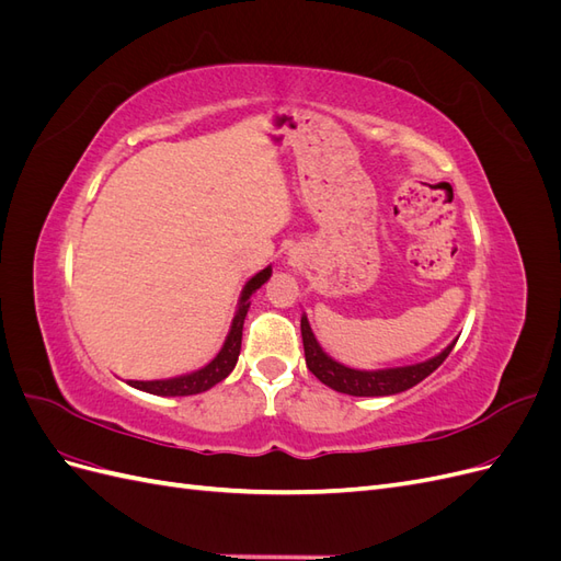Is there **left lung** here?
I'll list each match as a JSON object with an SVG mask.
<instances>
[{"mask_svg":"<svg viewBox=\"0 0 561 561\" xmlns=\"http://www.w3.org/2000/svg\"><path fill=\"white\" fill-rule=\"evenodd\" d=\"M301 342H304V355H307V367L313 371L316 379L339 390V393L355 396V398H379V396L402 393V390L412 388L419 381L426 379L428 375H433V371L445 363V358L456 344V342H451L443 353L435 355V358H431L426 363L367 371V369H351L342 363L332 360L330 355L322 351L320 344L316 342L307 316H301Z\"/></svg>","mask_w":561,"mask_h":561,"instance_id":"1","label":"left lung"}]
</instances>
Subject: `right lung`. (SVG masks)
Returning a JSON list of instances; mask_svg holds the SVG:
<instances>
[{
	"label": "right lung",
	"instance_id": "obj_1",
	"mask_svg": "<svg viewBox=\"0 0 561 561\" xmlns=\"http://www.w3.org/2000/svg\"><path fill=\"white\" fill-rule=\"evenodd\" d=\"M271 276V266L262 268L260 274H254L241 293L239 299V311L233 316L231 322V330L227 334V342L219 351L215 358L192 375H182V377H173V379H157V381H128L133 388L145 390V393L151 396H168V398H175V396H196L203 393V390L213 388L215 383H219L222 379H227L231 375V369L236 367V360H239V353H241V339H243V320L248 316L250 309V297L254 290H260V287L268 280Z\"/></svg>",
	"mask_w": 561,
	"mask_h": 561
}]
</instances>
